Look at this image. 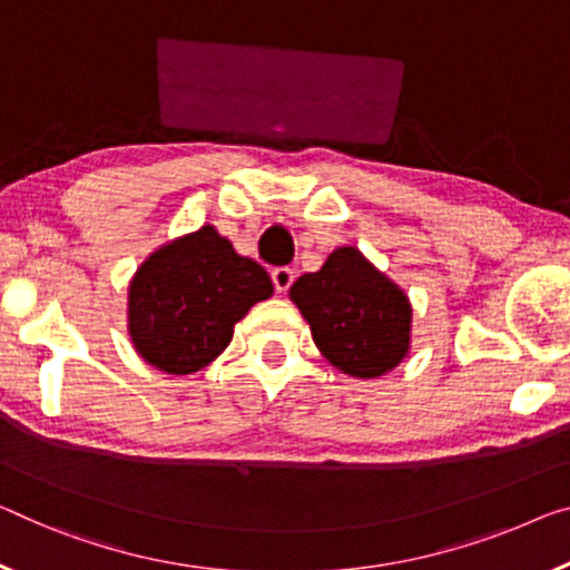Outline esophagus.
<instances>
[{"instance_id":"1","label":"esophagus","mask_w":570,"mask_h":570,"mask_svg":"<svg viewBox=\"0 0 570 570\" xmlns=\"http://www.w3.org/2000/svg\"><path fill=\"white\" fill-rule=\"evenodd\" d=\"M293 279H295V273H293L291 267H275V269H273V283H275V291H277V293H287V291H291Z\"/></svg>"}]
</instances>
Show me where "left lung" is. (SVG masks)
Returning a JSON list of instances; mask_svg holds the SVG:
<instances>
[{
    "instance_id": "obj_1",
    "label": "left lung",
    "mask_w": 570,
    "mask_h": 570,
    "mask_svg": "<svg viewBox=\"0 0 570 570\" xmlns=\"http://www.w3.org/2000/svg\"><path fill=\"white\" fill-rule=\"evenodd\" d=\"M291 301L308 321L318 352L348 376L374 380L410 352L407 295L356 247H338L318 273L297 277Z\"/></svg>"
}]
</instances>
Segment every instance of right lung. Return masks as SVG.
<instances>
[{"label": "right lung", "mask_w": 570, "mask_h": 570, "mask_svg": "<svg viewBox=\"0 0 570 570\" xmlns=\"http://www.w3.org/2000/svg\"><path fill=\"white\" fill-rule=\"evenodd\" d=\"M273 295V279L214 226L165 244L129 283L127 328L155 370L190 374L229 346L234 323Z\"/></svg>", "instance_id": "right-lung-1"}]
</instances>
